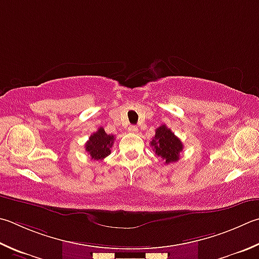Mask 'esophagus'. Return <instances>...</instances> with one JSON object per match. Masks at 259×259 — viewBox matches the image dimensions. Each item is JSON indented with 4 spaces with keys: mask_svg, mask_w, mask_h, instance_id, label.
Here are the masks:
<instances>
[{
    "mask_svg": "<svg viewBox=\"0 0 259 259\" xmlns=\"http://www.w3.org/2000/svg\"><path fill=\"white\" fill-rule=\"evenodd\" d=\"M128 130H129V133H131V134L138 133V128L136 125H130L129 128H128Z\"/></svg>",
    "mask_w": 259,
    "mask_h": 259,
    "instance_id": "1",
    "label": "esophagus"
}]
</instances>
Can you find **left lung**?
I'll use <instances>...</instances> for the list:
<instances>
[{"label":"left lung","mask_w":259,"mask_h":259,"mask_svg":"<svg viewBox=\"0 0 259 259\" xmlns=\"http://www.w3.org/2000/svg\"><path fill=\"white\" fill-rule=\"evenodd\" d=\"M150 146L157 156L163 158L166 164L179 161L180 153L183 149L181 140L165 124L155 130V136L150 142Z\"/></svg>","instance_id":"1"}]
</instances>
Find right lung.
I'll list each match as a JSON object with an SVG mask.
<instances>
[{
  "label": "right lung",
  "mask_w": 259,
  "mask_h": 259,
  "mask_svg": "<svg viewBox=\"0 0 259 259\" xmlns=\"http://www.w3.org/2000/svg\"><path fill=\"white\" fill-rule=\"evenodd\" d=\"M114 143V136L107 135L105 130L98 128L96 133H94L89 140L84 145L86 152L91 155V158L94 161L103 159L111 154V148Z\"/></svg>",
  "instance_id": "1"
}]
</instances>
